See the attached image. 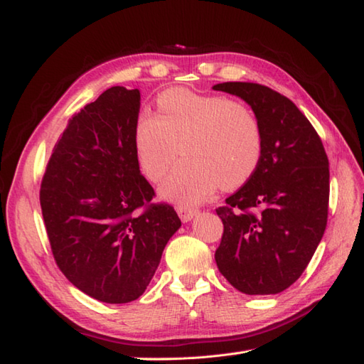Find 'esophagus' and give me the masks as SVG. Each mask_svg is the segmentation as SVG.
Listing matches in <instances>:
<instances>
[{"mask_svg": "<svg viewBox=\"0 0 364 364\" xmlns=\"http://www.w3.org/2000/svg\"><path fill=\"white\" fill-rule=\"evenodd\" d=\"M176 213H178V215H180V219L183 222H189L197 214V210H196V208L188 206V205H178Z\"/></svg>", "mask_w": 364, "mask_h": 364, "instance_id": "34e87169", "label": "esophagus"}]
</instances>
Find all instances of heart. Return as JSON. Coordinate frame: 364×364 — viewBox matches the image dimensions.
Instances as JSON below:
<instances>
[{
	"mask_svg": "<svg viewBox=\"0 0 364 364\" xmlns=\"http://www.w3.org/2000/svg\"><path fill=\"white\" fill-rule=\"evenodd\" d=\"M181 151L186 154L162 188L167 198L196 203L215 188L242 186L258 168L262 131L252 107L225 95L168 89L156 98V115L142 112L134 149L144 173L164 180Z\"/></svg>",
	"mask_w": 364,
	"mask_h": 364,
	"instance_id": "1",
	"label": "heart"
}]
</instances>
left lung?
<instances>
[{
	"label": "left lung",
	"instance_id": "obj_1",
	"mask_svg": "<svg viewBox=\"0 0 364 364\" xmlns=\"http://www.w3.org/2000/svg\"><path fill=\"white\" fill-rule=\"evenodd\" d=\"M214 90L249 103L262 131L258 168L215 210L223 235L214 258L237 291L278 294L304 274L326 231L327 153L288 97L257 82H222Z\"/></svg>",
	"mask_w": 364,
	"mask_h": 364
}]
</instances>
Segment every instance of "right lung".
<instances>
[{"instance_id":"right-lung-1","label":"right lung","mask_w":364,"mask_h":364,"mask_svg":"<svg viewBox=\"0 0 364 364\" xmlns=\"http://www.w3.org/2000/svg\"><path fill=\"white\" fill-rule=\"evenodd\" d=\"M141 94L114 86L72 115L41 184L54 261L67 280L106 304L139 299L181 227L139 170Z\"/></svg>"}]
</instances>
